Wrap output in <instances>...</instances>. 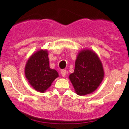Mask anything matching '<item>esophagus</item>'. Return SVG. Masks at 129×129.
I'll return each mask as SVG.
<instances>
[{
  "instance_id": "34e87169",
  "label": "esophagus",
  "mask_w": 129,
  "mask_h": 129,
  "mask_svg": "<svg viewBox=\"0 0 129 129\" xmlns=\"http://www.w3.org/2000/svg\"><path fill=\"white\" fill-rule=\"evenodd\" d=\"M60 74L62 75V77H65L66 76V74H67V71H66V70H61L60 71Z\"/></svg>"
}]
</instances>
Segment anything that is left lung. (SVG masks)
<instances>
[{"label": "left lung", "instance_id": "8db88e82", "mask_svg": "<svg viewBox=\"0 0 129 129\" xmlns=\"http://www.w3.org/2000/svg\"><path fill=\"white\" fill-rule=\"evenodd\" d=\"M104 76L103 66L96 54L83 50L78 55L74 71L69 78L78 95H85L96 90Z\"/></svg>", "mask_w": 129, "mask_h": 129}]
</instances>
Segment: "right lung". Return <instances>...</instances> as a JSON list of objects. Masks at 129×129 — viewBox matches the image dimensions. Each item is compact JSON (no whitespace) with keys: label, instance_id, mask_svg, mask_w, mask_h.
I'll return each mask as SVG.
<instances>
[{"label":"right lung","instance_id":"add662e5","mask_svg":"<svg viewBox=\"0 0 129 129\" xmlns=\"http://www.w3.org/2000/svg\"><path fill=\"white\" fill-rule=\"evenodd\" d=\"M25 74L29 83L39 92H44L58 76L57 71L50 69L48 53L43 50H39L29 58Z\"/></svg>","mask_w":129,"mask_h":129}]
</instances>
